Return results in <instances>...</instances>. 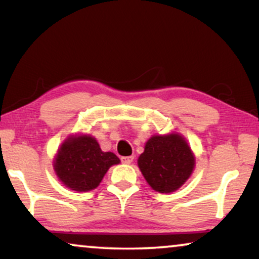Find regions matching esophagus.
<instances>
[{"mask_svg": "<svg viewBox=\"0 0 259 259\" xmlns=\"http://www.w3.org/2000/svg\"><path fill=\"white\" fill-rule=\"evenodd\" d=\"M133 159H134L133 155H130V157H121V161L123 164H131V162L133 161Z\"/></svg>", "mask_w": 259, "mask_h": 259, "instance_id": "1", "label": "esophagus"}]
</instances>
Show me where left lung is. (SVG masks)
<instances>
[{
  "instance_id": "left-lung-1",
  "label": "left lung",
  "mask_w": 259,
  "mask_h": 259,
  "mask_svg": "<svg viewBox=\"0 0 259 259\" xmlns=\"http://www.w3.org/2000/svg\"><path fill=\"white\" fill-rule=\"evenodd\" d=\"M138 165L152 189L160 193L178 190L194 168V157L178 134L154 136L146 143Z\"/></svg>"
}]
</instances>
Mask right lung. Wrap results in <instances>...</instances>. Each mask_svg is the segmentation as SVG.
Returning <instances> with one entry per match:
<instances>
[{"label": "right lung", "mask_w": 259, "mask_h": 259, "mask_svg": "<svg viewBox=\"0 0 259 259\" xmlns=\"http://www.w3.org/2000/svg\"><path fill=\"white\" fill-rule=\"evenodd\" d=\"M120 160L112 152H102L98 141L88 136L69 138L56 155V176L74 191H91L97 187L112 165Z\"/></svg>", "instance_id": "add662e5"}]
</instances>
